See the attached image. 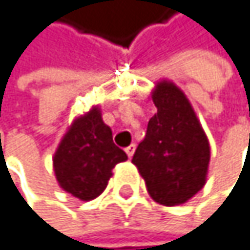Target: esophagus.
Returning a JSON list of instances; mask_svg holds the SVG:
<instances>
[{
  "mask_svg": "<svg viewBox=\"0 0 250 250\" xmlns=\"http://www.w3.org/2000/svg\"><path fill=\"white\" fill-rule=\"evenodd\" d=\"M135 149H136V145H135V144H132V145H129V146L126 148V154L129 155V158H132V157H133Z\"/></svg>",
  "mask_w": 250,
  "mask_h": 250,
  "instance_id": "esophagus-1",
  "label": "esophagus"
}]
</instances>
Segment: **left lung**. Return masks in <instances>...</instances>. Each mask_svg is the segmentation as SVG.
Here are the masks:
<instances>
[{
    "mask_svg": "<svg viewBox=\"0 0 250 250\" xmlns=\"http://www.w3.org/2000/svg\"><path fill=\"white\" fill-rule=\"evenodd\" d=\"M151 98L157 112L148 121L132 163L154 202L182 205L206 184L209 141L189 101L173 83H157Z\"/></svg>",
    "mask_w": 250,
    "mask_h": 250,
    "instance_id": "obj_1",
    "label": "left lung"
}]
</instances>
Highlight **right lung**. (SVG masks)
<instances>
[{
    "mask_svg": "<svg viewBox=\"0 0 250 250\" xmlns=\"http://www.w3.org/2000/svg\"><path fill=\"white\" fill-rule=\"evenodd\" d=\"M126 160V152L112 142L101 109L93 106L72 121L53 157V169L66 192L88 202L104 192L115 165Z\"/></svg>",
    "mask_w": 250,
    "mask_h": 250,
    "instance_id": "right-lung-1",
    "label": "right lung"
}]
</instances>
